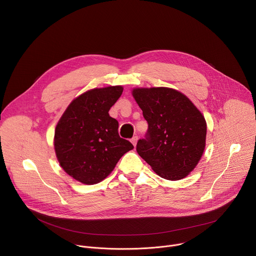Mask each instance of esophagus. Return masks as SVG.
Here are the masks:
<instances>
[{
    "label": "esophagus",
    "instance_id": "esophagus-1",
    "mask_svg": "<svg viewBox=\"0 0 256 256\" xmlns=\"http://www.w3.org/2000/svg\"><path fill=\"white\" fill-rule=\"evenodd\" d=\"M130 142H132V144L134 146L136 147V142H138V136H132V138H130Z\"/></svg>",
    "mask_w": 256,
    "mask_h": 256
}]
</instances>
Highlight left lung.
Returning <instances> with one entry per match:
<instances>
[{
  "label": "left lung",
  "instance_id": "left-lung-1",
  "mask_svg": "<svg viewBox=\"0 0 256 256\" xmlns=\"http://www.w3.org/2000/svg\"><path fill=\"white\" fill-rule=\"evenodd\" d=\"M132 93L148 122L146 138L138 140V154L162 178L186 177L204 151V116L184 94L172 88H134Z\"/></svg>",
  "mask_w": 256,
  "mask_h": 256
}]
</instances>
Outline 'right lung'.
Masks as SVG:
<instances>
[{
	"label": "right lung",
	"mask_w": 256,
	"mask_h": 256,
	"mask_svg": "<svg viewBox=\"0 0 256 256\" xmlns=\"http://www.w3.org/2000/svg\"><path fill=\"white\" fill-rule=\"evenodd\" d=\"M122 86L88 90L72 100L54 130V151L62 168L84 184H96L114 169L134 146L118 134V122L109 116Z\"/></svg>",
	"instance_id": "obj_1"
}]
</instances>
